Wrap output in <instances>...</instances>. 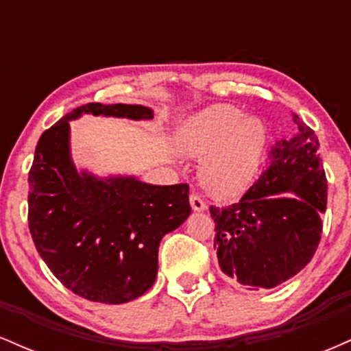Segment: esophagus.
<instances>
[{
	"label": "esophagus",
	"mask_w": 351,
	"mask_h": 351,
	"mask_svg": "<svg viewBox=\"0 0 351 351\" xmlns=\"http://www.w3.org/2000/svg\"><path fill=\"white\" fill-rule=\"evenodd\" d=\"M189 204H191L193 211H206V203L201 199V196L196 195V193H191L189 195Z\"/></svg>",
	"instance_id": "34e87169"
}]
</instances>
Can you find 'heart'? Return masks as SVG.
Segmentation results:
<instances>
[{
  "mask_svg": "<svg viewBox=\"0 0 351 351\" xmlns=\"http://www.w3.org/2000/svg\"><path fill=\"white\" fill-rule=\"evenodd\" d=\"M176 147L189 158H204L201 181L217 198H234L251 184L267 148L259 115L216 104L188 117L176 132Z\"/></svg>",
  "mask_w": 351,
  "mask_h": 351,
  "instance_id": "obj_1",
  "label": "heart"
}]
</instances>
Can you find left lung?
<instances>
[{"label": "left lung", "instance_id": "1", "mask_svg": "<svg viewBox=\"0 0 351 351\" xmlns=\"http://www.w3.org/2000/svg\"><path fill=\"white\" fill-rule=\"evenodd\" d=\"M295 134L272 150L271 163L237 203L209 208L217 263L249 289H274L312 261L327 208L318 138L299 115Z\"/></svg>", "mask_w": 351, "mask_h": 351}]
</instances>
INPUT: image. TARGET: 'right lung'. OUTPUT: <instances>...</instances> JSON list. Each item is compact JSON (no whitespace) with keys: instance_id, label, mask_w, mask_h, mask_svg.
I'll return each mask as SVG.
<instances>
[{"instance_id":"right-lung-1","label":"right lung","mask_w":351,"mask_h":351,"mask_svg":"<svg viewBox=\"0 0 351 351\" xmlns=\"http://www.w3.org/2000/svg\"><path fill=\"white\" fill-rule=\"evenodd\" d=\"M82 114L153 119L150 107L87 104L44 132L27 180L29 231L64 287L92 302L125 304L155 282L163 236L191 215L189 186L79 171L71 156L69 122Z\"/></svg>"}]
</instances>
